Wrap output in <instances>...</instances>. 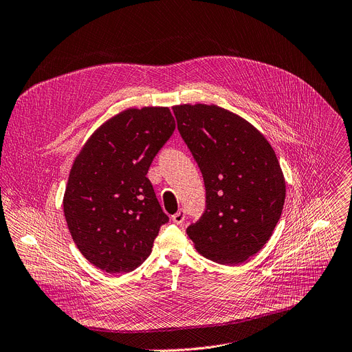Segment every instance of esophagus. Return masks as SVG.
<instances>
[{
    "label": "esophagus",
    "instance_id": "1",
    "mask_svg": "<svg viewBox=\"0 0 352 352\" xmlns=\"http://www.w3.org/2000/svg\"><path fill=\"white\" fill-rule=\"evenodd\" d=\"M185 220V210L184 209H179L175 214H173V221L175 223V225H182Z\"/></svg>",
    "mask_w": 352,
    "mask_h": 352
}]
</instances>
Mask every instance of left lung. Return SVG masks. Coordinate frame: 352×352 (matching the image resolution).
<instances>
[{
    "label": "left lung",
    "mask_w": 352,
    "mask_h": 352,
    "mask_svg": "<svg viewBox=\"0 0 352 352\" xmlns=\"http://www.w3.org/2000/svg\"><path fill=\"white\" fill-rule=\"evenodd\" d=\"M173 111L206 188V210L186 234L205 258L241 264L271 239L283 209L276 154L257 127L229 109L182 104Z\"/></svg>",
    "instance_id": "1"
}]
</instances>
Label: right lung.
Masks as SVG:
<instances>
[{
    "mask_svg": "<svg viewBox=\"0 0 352 352\" xmlns=\"http://www.w3.org/2000/svg\"><path fill=\"white\" fill-rule=\"evenodd\" d=\"M174 129L167 107L127 108L104 122L76 155L63 212L92 265L108 274L131 272L150 255L168 216L146 174Z\"/></svg>",
    "mask_w": 352,
    "mask_h": 352,
    "instance_id": "obj_1",
    "label": "right lung"
}]
</instances>
